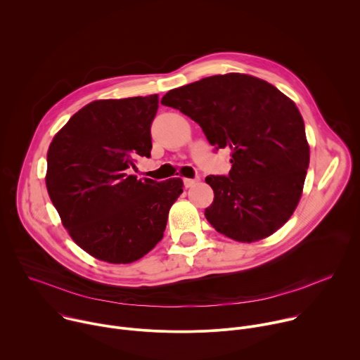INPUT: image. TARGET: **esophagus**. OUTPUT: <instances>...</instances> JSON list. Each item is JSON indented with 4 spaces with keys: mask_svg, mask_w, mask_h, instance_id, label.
I'll return each mask as SVG.
<instances>
[{
    "mask_svg": "<svg viewBox=\"0 0 360 360\" xmlns=\"http://www.w3.org/2000/svg\"><path fill=\"white\" fill-rule=\"evenodd\" d=\"M198 181H199V178H193V179H191V178H185V179H184V185H185L186 188H189V186L195 185Z\"/></svg>",
    "mask_w": 360,
    "mask_h": 360,
    "instance_id": "34e87169",
    "label": "esophagus"
}]
</instances>
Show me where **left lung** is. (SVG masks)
I'll use <instances>...</instances> for the list:
<instances>
[{"mask_svg": "<svg viewBox=\"0 0 360 360\" xmlns=\"http://www.w3.org/2000/svg\"><path fill=\"white\" fill-rule=\"evenodd\" d=\"M161 104L195 121L215 150L231 149L229 174L205 178L215 193L205 217L218 232L253 242L292 217L309 167L293 101L264 79L232 72L171 89Z\"/></svg>", "mask_w": 360, "mask_h": 360, "instance_id": "left-lung-1", "label": "left lung"}]
</instances>
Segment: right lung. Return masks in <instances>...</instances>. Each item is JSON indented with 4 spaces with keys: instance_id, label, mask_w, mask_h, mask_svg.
Returning <instances> with one entry per match:
<instances>
[{
    "instance_id": "right-lung-1",
    "label": "right lung",
    "mask_w": 360,
    "mask_h": 360,
    "mask_svg": "<svg viewBox=\"0 0 360 360\" xmlns=\"http://www.w3.org/2000/svg\"><path fill=\"white\" fill-rule=\"evenodd\" d=\"M158 95L94 101L54 136L46 189L74 242L96 259L131 264L164 236L181 178L138 179L135 160L150 157Z\"/></svg>"
}]
</instances>
